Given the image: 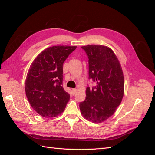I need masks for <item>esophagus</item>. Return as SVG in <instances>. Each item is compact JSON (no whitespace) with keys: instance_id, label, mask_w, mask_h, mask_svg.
<instances>
[{"instance_id":"34e87169","label":"esophagus","mask_w":155,"mask_h":155,"mask_svg":"<svg viewBox=\"0 0 155 155\" xmlns=\"http://www.w3.org/2000/svg\"><path fill=\"white\" fill-rule=\"evenodd\" d=\"M76 91H77V90H76V88H73L72 90V94H73V95H74L75 94H76Z\"/></svg>"}]
</instances>
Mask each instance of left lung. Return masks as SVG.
<instances>
[{
    "label": "left lung",
    "instance_id": "left-lung-1",
    "mask_svg": "<svg viewBox=\"0 0 155 155\" xmlns=\"http://www.w3.org/2000/svg\"><path fill=\"white\" fill-rule=\"evenodd\" d=\"M88 58V79L96 86L86 88V98L80 102L81 113L93 123L104 121L114 113L122 100L124 78L116 55L102 45L81 46Z\"/></svg>",
    "mask_w": 155,
    "mask_h": 155
}]
</instances>
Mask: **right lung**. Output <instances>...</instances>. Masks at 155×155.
Returning a JSON list of instances; mask_svg holds the SVG:
<instances>
[{
	"instance_id": "1",
	"label": "right lung",
	"mask_w": 155,
	"mask_h": 155,
	"mask_svg": "<svg viewBox=\"0 0 155 155\" xmlns=\"http://www.w3.org/2000/svg\"><path fill=\"white\" fill-rule=\"evenodd\" d=\"M76 46H54L35 59L27 74L26 95L34 110L45 118L64 111L70 94L63 87V64Z\"/></svg>"
}]
</instances>
